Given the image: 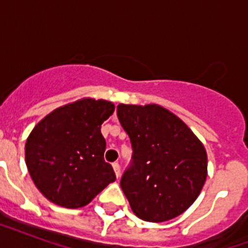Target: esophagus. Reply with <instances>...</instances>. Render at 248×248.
<instances>
[{
  "mask_svg": "<svg viewBox=\"0 0 248 248\" xmlns=\"http://www.w3.org/2000/svg\"><path fill=\"white\" fill-rule=\"evenodd\" d=\"M113 170H114V173H116L117 177L121 176V167H120V163L118 162H114L113 163Z\"/></svg>",
  "mask_w": 248,
  "mask_h": 248,
  "instance_id": "34e87169",
  "label": "esophagus"
}]
</instances>
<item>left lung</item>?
<instances>
[{"label": "left lung", "mask_w": 248, "mask_h": 248, "mask_svg": "<svg viewBox=\"0 0 248 248\" xmlns=\"http://www.w3.org/2000/svg\"><path fill=\"white\" fill-rule=\"evenodd\" d=\"M117 116L132 145L121 188L138 217L162 223L181 215L200 196L207 153L190 128L157 104H120Z\"/></svg>", "instance_id": "8db88e82"}]
</instances>
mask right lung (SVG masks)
Returning a JSON list of instances; mask_svg holds the SVG:
<instances>
[{"mask_svg":"<svg viewBox=\"0 0 248 248\" xmlns=\"http://www.w3.org/2000/svg\"><path fill=\"white\" fill-rule=\"evenodd\" d=\"M114 112L107 100L85 97L41 120L25 143V163L38 190L52 203L83 207L116 180L104 161L101 124Z\"/></svg>","mask_w":248,"mask_h":248,"instance_id":"obj_1","label":"right lung"}]
</instances>
